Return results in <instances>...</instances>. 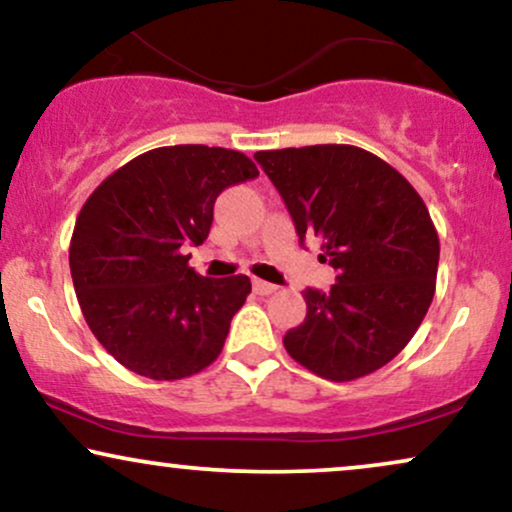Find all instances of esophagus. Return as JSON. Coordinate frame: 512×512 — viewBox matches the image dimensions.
Here are the masks:
<instances>
[{
	"label": "esophagus",
	"mask_w": 512,
	"mask_h": 512,
	"mask_svg": "<svg viewBox=\"0 0 512 512\" xmlns=\"http://www.w3.org/2000/svg\"><path fill=\"white\" fill-rule=\"evenodd\" d=\"M254 292L261 296H268V294L277 292V287L270 285V282H266V280H254Z\"/></svg>",
	"instance_id": "esophagus-1"
}]
</instances>
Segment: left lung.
<instances>
[{
    "label": "left lung",
    "mask_w": 512,
    "mask_h": 512,
    "mask_svg": "<svg viewBox=\"0 0 512 512\" xmlns=\"http://www.w3.org/2000/svg\"><path fill=\"white\" fill-rule=\"evenodd\" d=\"M296 235L320 239L337 270L304 289L306 318L285 334L296 363L332 382L380 370L410 342L432 304L439 237L425 201L380 156L351 144L256 151Z\"/></svg>",
    "instance_id": "left-lung-1"
}]
</instances>
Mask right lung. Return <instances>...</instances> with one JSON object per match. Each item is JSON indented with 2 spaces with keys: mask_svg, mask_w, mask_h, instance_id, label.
Segmentation results:
<instances>
[{
  "mask_svg": "<svg viewBox=\"0 0 512 512\" xmlns=\"http://www.w3.org/2000/svg\"><path fill=\"white\" fill-rule=\"evenodd\" d=\"M256 175L242 151L178 144L125 163L85 201L68 254L73 287L92 334L125 368L182 380L223 351L251 282L201 277L185 249L204 244L218 194Z\"/></svg>",
  "mask_w": 512,
  "mask_h": 512,
  "instance_id": "right-lung-1",
  "label": "right lung"
}]
</instances>
